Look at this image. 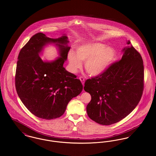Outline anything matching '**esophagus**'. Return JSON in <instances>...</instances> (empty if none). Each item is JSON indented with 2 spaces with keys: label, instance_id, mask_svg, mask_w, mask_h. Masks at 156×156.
Instances as JSON below:
<instances>
[{
  "label": "esophagus",
  "instance_id": "34e87169",
  "mask_svg": "<svg viewBox=\"0 0 156 156\" xmlns=\"http://www.w3.org/2000/svg\"><path fill=\"white\" fill-rule=\"evenodd\" d=\"M79 79L80 80V81L82 82V84L84 86V79L83 77H80Z\"/></svg>",
  "mask_w": 156,
  "mask_h": 156
}]
</instances>
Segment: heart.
<instances>
[{
    "label": "heart",
    "mask_w": 156,
    "mask_h": 156,
    "mask_svg": "<svg viewBox=\"0 0 156 156\" xmlns=\"http://www.w3.org/2000/svg\"><path fill=\"white\" fill-rule=\"evenodd\" d=\"M117 58L114 48L98 43H87L78 46L76 55L72 51L68 53V59L71 71L76 73L85 62L86 71L91 76H98L104 73Z\"/></svg>",
    "instance_id": "1"
}]
</instances>
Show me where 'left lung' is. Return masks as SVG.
Listing matches in <instances>:
<instances>
[{"instance_id": "left-lung-1", "label": "left lung", "mask_w": 156, "mask_h": 156, "mask_svg": "<svg viewBox=\"0 0 156 156\" xmlns=\"http://www.w3.org/2000/svg\"><path fill=\"white\" fill-rule=\"evenodd\" d=\"M129 45L120 61L100 76L87 80L84 90L91 100L86 107L90 119L102 125L122 120L136 108L144 87V66L139 53Z\"/></svg>"}]
</instances>
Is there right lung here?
I'll return each instance as SVG.
<instances>
[{
  "instance_id": "add662e5",
  "label": "right lung",
  "mask_w": 156,
  "mask_h": 156,
  "mask_svg": "<svg viewBox=\"0 0 156 156\" xmlns=\"http://www.w3.org/2000/svg\"><path fill=\"white\" fill-rule=\"evenodd\" d=\"M69 42L66 34L52 39L38 33L20 51L15 76L17 93L25 107L37 117H60L69 102L83 90L80 80L63 67L70 49ZM49 44L57 47L59 57L43 61L40 55Z\"/></svg>"
}]
</instances>
